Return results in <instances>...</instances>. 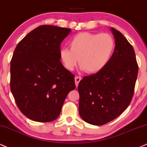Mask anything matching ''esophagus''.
Listing matches in <instances>:
<instances>
[{
	"instance_id": "esophagus-1",
	"label": "esophagus",
	"mask_w": 147,
	"mask_h": 147,
	"mask_svg": "<svg viewBox=\"0 0 147 147\" xmlns=\"http://www.w3.org/2000/svg\"><path fill=\"white\" fill-rule=\"evenodd\" d=\"M81 79H82V78H81L80 76H76L75 77V83H76V87L78 86V84H79L80 81L81 80Z\"/></svg>"
}]
</instances>
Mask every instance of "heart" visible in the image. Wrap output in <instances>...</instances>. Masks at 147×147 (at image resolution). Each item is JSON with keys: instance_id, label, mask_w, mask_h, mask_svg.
<instances>
[{"instance_id": "b5f03b06", "label": "heart", "mask_w": 147, "mask_h": 147, "mask_svg": "<svg viewBox=\"0 0 147 147\" xmlns=\"http://www.w3.org/2000/svg\"><path fill=\"white\" fill-rule=\"evenodd\" d=\"M115 46V40L110 34L82 32L70 39L69 50L62 48L60 50L59 57L68 71L74 69L78 60L80 67L85 72L95 74L109 62Z\"/></svg>"}]
</instances>
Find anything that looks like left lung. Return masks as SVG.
<instances>
[{"mask_svg":"<svg viewBox=\"0 0 147 147\" xmlns=\"http://www.w3.org/2000/svg\"><path fill=\"white\" fill-rule=\"evenodd\" d=\"M110 30L115 48L109 62L100 71L84 76L78 87L80 116L94 125L114 120L127 108L138 71L133 47L121 32Z\"/></svg>","mask_w":147,"mask_h":147,"instance_id":"8db88e82","label":"left lung"}]
</instances>
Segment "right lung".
<instances>
[{"label": "right lung", "mask_w": 147, "mask_h": 147, "mask_svg": "<svg viewBox=\"0 0 147 147\" xmlns=\"http://www.w3.org/2000/svg\"><path fill=\"white\" fill-rule=\"evenodd\" d=\"M70 28L43 25L18 43L11 61L10 87L27 118L50 122L61 113L67 95L75 89L74 75L61 62V43Z\"/></svg>", "instance_id": "obj_1"}]
</instances>
